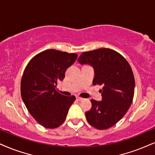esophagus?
Masks as SVG:
<instances>
[{
    "label": "esophagus",
    "mask_w": 155,
    "mask_h": 155,
    "mask_svg": "<svg viewBox=\"0 0 155 155\" xmlns=\"http://www.w3.org/2000/svg\"><path fill=\"white\" fill-rule=\"evenodd\" d=\"M76 99H77L78 101H82L84 100V98H81V97H80V96H76Z\"/></svg>",
    "instance_id": "34e87169"
}]
</instances>
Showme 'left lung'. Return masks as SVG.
<instances>
[{
    "label": "left lung",
    "instance_id": "8db88e82",
    "mask_svg": "<svg viewBox=\"0 0 155 155\" xmlns=\"http://www.w3.org/2000/svg\"><path fill=\"white\" fill-rule=\"evenodd\" d=\"M78 62L92 66L93 84L104 86L100 91L102 101H91L92 107L85 112L87 121L95 129H108L123 118L132 103L135 81L130 64L121 54L108 48L84 51Z\"/></svg>",
    "mask_w": 155,
    "mask_h": 155
}]
</instances>
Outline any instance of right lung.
Listing matches in <instances>:
<instances>
[{"mask_svg":"<svg viewBox=\"0 0 155 155\" xmlns=\"http://www.w3.org/2000/svg\"><path fill=\"white\" fill-rule=\"evenodd\" d=\"M78 57L74 53L47 49L34 56L25 68L21 95L25 106L39 124L47 129L60 127L75 100L56 91L57 83Z\"/></svg>","mask_w":155,"mask_h":155,"instance_id":"obj_1","label":"right lung"}]
</instances>
